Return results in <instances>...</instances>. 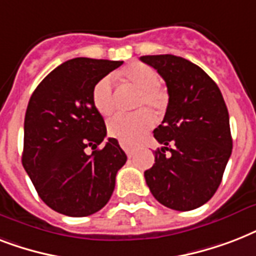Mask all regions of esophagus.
<instances>
[{
	"mask_svg": "<svg viewBox=\"0 0 256 256\" xmlns=\"http://www.w3.org/2000/svg\"><path fill=\"white\" fill-rule=\"evenodd\" d=\"M120 148H124V152L128 154V158H132V156H134V152H136V148H132V146H130V144H120Z\"/></svg>",
	"mask_w": 256,
	"mask_h": 256,
	"instance_id": "obj_1",
	"label": "esophagus"
}]
</instances>
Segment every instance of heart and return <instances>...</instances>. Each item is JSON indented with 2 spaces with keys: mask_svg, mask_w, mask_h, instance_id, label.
<instances>
[{
  "mask_svg": "<svg viewBox=\"0 0 256 256\" xmlns=\"http://www.w3.org/2000/svg\"><path fill=\"white\" fill-rule=\"evenodd\" d=\"M120 78L136 90L134 108H142L132 114H118L108 120V132L114 140L124 144H136L154 126V116L146 108L160 116L168 106V94L160 88L158 74L152 66L136 62L126 66ZM92 100L100 116H108L116 110V92L110 77L100 78L92 88Z\"/></svg>",
  "mask_w": 256,
  "mask_h": 256,
  "instance_id": "obj_1",
  "label": "heart"
}]
</instances>
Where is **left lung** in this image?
Masks as SVG:
<instances>
[{
  "label": "left lung",
  "mask_w": 256,
  "mask_h": 256,
  "mask_svg": "<svg viewBox=\"0 0 256 256\" xmlns=\"http://www.w3.org/2000/svg\"><path fill=\"white\" fill-rule=\"evenodd\" d=\"M168 86V104L154 130L162 148L144 171L154 198L176 211L198 208L218 190L232 152L222 92L198 65L172 54L144 56Z\"/></svg>",
  "instance_id": "left-lung-1"
}]
</instances>
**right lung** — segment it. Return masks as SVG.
<instances>
[{
    "label": "right lung",
    "mask_w": 256,
    "mask_h": 256,
    "mask_svg": "<svg viewBox=\"0 0 256 256\" xmlns=\"http://www.w3.org/2000/svg\"><path fill=\"white\" fill-rule=\"evenodd\" d=\"M122 61L73 58L46 76L30 96L24 124L22 164L40 198L68 216H88L108 202L128 156L92 100L100 78ZM94 152L88 154L86 150Z\"/></svg>",
    "instance_id": "right-lung-1"
}]
</instances>
